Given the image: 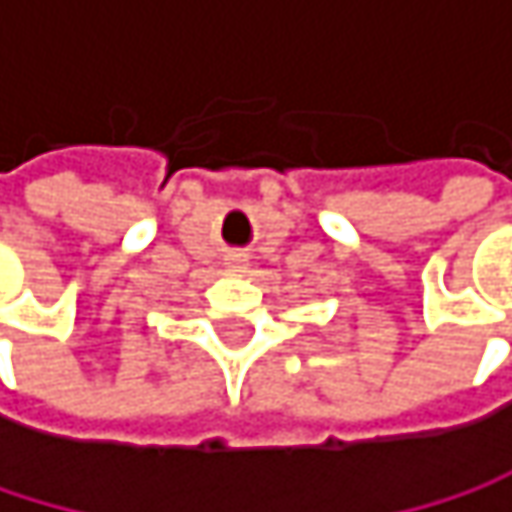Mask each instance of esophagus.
<instances>
[{"instance_id": "esophagus-1", "label": "esophagus", "mask_w": 512, "mask_h": 512, "mask_svg": "<svg viewBox=\"0 0 512 512\" xmlns=\"http://www.w3.org/2000/svg\"><path fill=\"white\" fill-rule=\"evenodd\" d=\"M246 263H249V257L240 255V252L228 257V269H231V272H243V269H246Z\"/></svg>"}]
</instances>
